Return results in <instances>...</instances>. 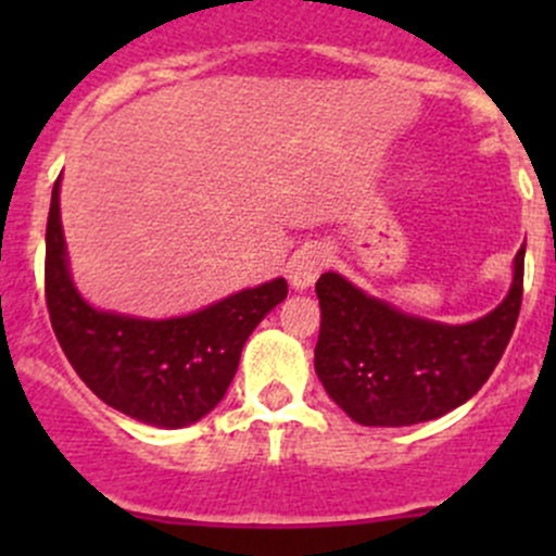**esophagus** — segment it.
<instances>
[{
  "instance_id": "1",
  "label": "esophagus",
  "mask_w": 556,
  "mask_h": 556,
  "mask_svg": "<svg viewBox=\"0 0 556 556\" xmlns=\"http://www.w3.org/2000/svg\"><path fill=\"white\" fill-rule=\"evenodd\" d=\"M330 255L323 250L319 244H304L288 263V274H290V285L295 290H306L312 288L314 279L319 277L325 266H328Z\"/></svg>"
}]
</instances>
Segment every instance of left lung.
Masks as SVG:
<instances>
[{"mask_svg":"<svg viewBox=\"0 0 556 556\" xmlns=\"http://www.w3.org/2000/svg\"><path fill=\"white\" fill-rule=\"evenodd\" d=\"M525 247L497 309L468 325H441L392 309L339 274L317 279L314 371L346 417L368 428L428 422L481 390L511 341L521 309Z\"/></svg>","mask_w":556,"mask_h":556,"instance_id":"obj_1","label":"left lung"}]
</instances>
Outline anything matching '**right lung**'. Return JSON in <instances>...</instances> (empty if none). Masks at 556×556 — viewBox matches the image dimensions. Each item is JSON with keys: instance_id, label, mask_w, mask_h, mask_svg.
<instances>
[{"instance_id": "1", "label": "right lung", "mask_w": 556, "mask_h": 556, "mask_svg": "<svg viewBox=\"0 0 556 556\" xmlns=\"http://www.w3.org/2000/svg\"><path fill=\"white\" fill-rule=\"evenodd\" d=\"M59 182L45 228V301L77 377L106 406L155 428L199 422L226 395L244 341L288 295L282 277L172 319L93 309L72 285L59 212Z\"/></svg>"}]
</instances>
